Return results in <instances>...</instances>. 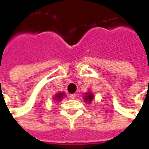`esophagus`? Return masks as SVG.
<instances>
[{"mask_svg":"<svg viewBox=\"0 0 149 149\" xmlns=\"http://www.w3.org/2000/svg\"><path fill=\"white\" fill-rule=\"evenodd\" d=\"M69 97H70L71 99H74L75 97H76V94H70V96H69Z\"/></svg>","mask_w":149,"mask_h":149,"instance_id":"1","label":"esophagus"}]
</instances>
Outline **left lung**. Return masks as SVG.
Instances as JSON below:
<instances>
[{
    "label": "left lung",
    "mask_w": 149,
    "mask_h": 149,
    "mask_svg": "<svg viewBox=\"0 0 149 149\" xmlns=\"http://www.w3.org/2000/svg\"><path fill=\"white\" fill-rule=\"evenodd\" d=\"M84 99L85 100L86 102H88V104H90L91 102H92L93 99V95L91 93H86V96L84 97Z\"/></svg>",
    "instance_id": "obj_1"
}]
</instances>
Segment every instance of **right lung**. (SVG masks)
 <instances>
[{
  "mask_svg": "<svg viewBox=\"0 0 149 149\" xmlns=\"http://www.w3.org/2000/svg\"><path fill=\"white\" fill-rule=\"evenodd\" d=\"M65 96L64 93H59L56 94L55 97H54V100H60L63 99V97Z\"/></svg>",
  "mask_w": 149,
  "mask_h": 149,
  "instance_id": "1",
  "label": "right lung"
}]
</instances>
